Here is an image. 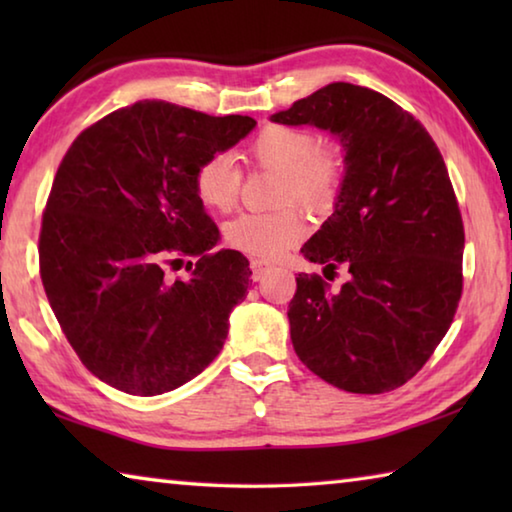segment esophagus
Here are the masks:
<instances>
[{
    "label": "esophagus",
    "instance_id": "34e87169",
    "mask_svg": "<svg viewBox=\"0 0 512 512\" xmlns=\"http://www.w3.org/2000/svg\"><path fill=\"white\" fill-rule=\"evenodd\" d=\"M250 271H253V280H264L268 271H273V264L266 259H250Z\"/></svg>",
    "mask_w": 512,
    "mask_h": 512
}]
</instances>
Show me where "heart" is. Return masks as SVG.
<instances>
[{
	"instance_id": "heart-1",
	"label": "heart",
	"mask_w": 512,
	"mask_h": 512,
	"mask_svg": "<svg viewBox=\"0 0 512 512\" xmlns=\"http://www.w3.org/2000/svg\"><path fill=\"white\" fill-rule=\"evenodd\" d=\"M246 160L253 167L280 171L277 203H300L309 212H329L341 194L345 167L332 146H318L314 131L268 124L250 140ZM244 173L230 153H212L194 171V192L214 212H230L239 201ZM305 237V219L296 207L266 214H241L225 225L230 248L255 259H275Z\"/></svg>"
}]
</instances>
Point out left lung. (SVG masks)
<instances>
[{"label": "left lung", "mask_w": 512, "mask_h": 512, "mask_svg": "<svg viewBox=\"0 0 512 512\" xmlns=\"http://www.w3.org/2000/svg\"><path fill=\"white\" fill-rule=\"evenodd\" d=\"M271 119L323 128L345 151L334 214L300 253L350 277L329 291L320 275L298 273L293 350L341 391H395L443 341L463 293L465 230L443 155L411 112L352 83H329Z\"/></svg>", "instance_id": "left-lung-1"}]
</instances>
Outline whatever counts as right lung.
I'll use <instances>...</instances> for the list:
<instances>
[{"label": "right lung", "mask_w": 512, "mask_h": 512, "mask_svg": "<svg viewBox=\"0 0 512 512\" xmlns=\"http://www.w3.org/2000/svg\"><path fill=\"white\" fill-rule=\"evenodd\" d=\"M255 124L137 101L85 128L60 162L42 212V287L83 366L117 391H173L221 352L253 271L237 250H212L219 228L194 171ZM183 256L199 262L171 281L163 271Z\"/></svg>", "instance_id": "right-lung-1"}]
</instances>
